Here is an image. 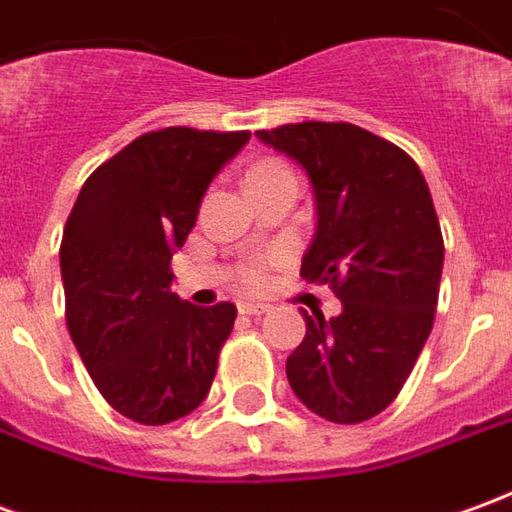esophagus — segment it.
<instances>
[{"label":"esophagus","instance_id":"obj_1","mask_svg":"<svg viewBox=\"0 0 512 512\" xmlns=\"http://www.w3.org/2000/svg\"><path fill=\"white\" fill-rule=\"evenodd\" d=\"M238 312L241 315H263V312H268V307L260 301H238Z\"/></svg>","mask_w":512,"mask_h":512}]
</instances>
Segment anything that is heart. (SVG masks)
I'll use <instances>...</instances> for the list:
<instances>
[{
  "label": "heart",
  "instance_id": "b5f03b06",
  "mask_svg": "<svg viewBox=\"0 0 512 512\" xmlns=\"http://www.w3.org/2000/svg\"><path fill=\"white\" fill-rule=\"evenodd\" d=\"M279 172H288L279 161H260V164H255V167L249 169L246 178H268V175H279ZM244 279L246 285H257V282H260V268H249L244 274Z\"/></svg>",
  "mask_w": 512,
  "mask_h": 512
}]
</instances>
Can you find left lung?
<instances>
[{"label":"left lung","instance_id":"8db88e82","mask_svg":"<svg viewBox=\"0 0 512 512\" xmlns=\"http://www.w3.org/2000/svg\"><path fill=\"white\" fill-rule=\"evenodd\" d=\"M296 161L312 186L315 235L301 277L329 282L337 318L301 312L307 334L288 381L318 417L354 425L381 414L406 384L433 329L444 241L414 158L351 123L255 131Z\"/></svg>","mask_w":512,"mask_h":512}]
</instances>
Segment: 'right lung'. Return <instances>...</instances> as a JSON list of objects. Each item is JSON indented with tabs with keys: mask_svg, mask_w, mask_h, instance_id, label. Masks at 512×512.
I'll use <instances>...</instances> for the list:
<instances>
[{
	"mask_svg": "<svg viewBox=\"0 0 512 512\" xmlns=\"http://www.w3.org/2000/svg\"><path fill=\"white\" fill-rule=\"evenodd\" d=\"M249 131L161 128L84 180L60 246L68 332L87 373L123 417L167 425L200 406L235 304L172 293L169 260L189 238L219 169Z\"/></svg>",
	"mask_w": 512,
	"mask_h": 512,
	"instance_id": "right-lung-1",
	"label": "right lung"
}]
</instances>
